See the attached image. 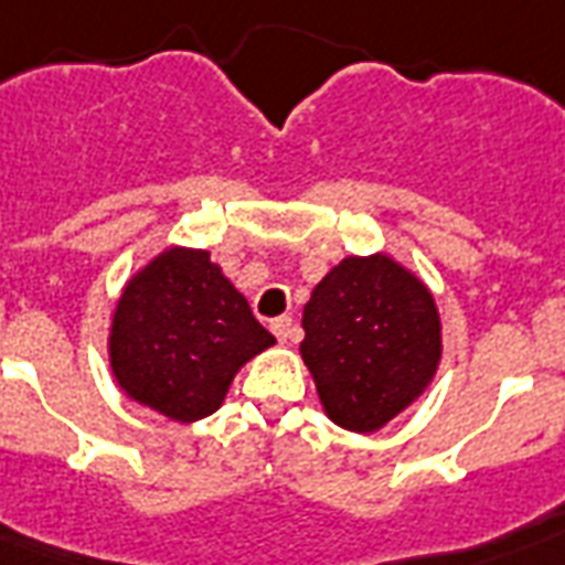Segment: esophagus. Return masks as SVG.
I'll use <instances>...</instances> for the list:
<instances>
[{
  "label": "esophagus",
  "mask_w": 565,
  "mask_h": 565,
  "mask_svg": "<svg viewBox=\"0 0 565 565\" xmlns=\"http://www.w3.org/2000/svg\"><path fill=\"white\" fill-rule=\"evenodd\" d=\"M270 332H274L282 344L300 339V330H297L295 321H291V315H279V318H274V321H270Z\"/></svg>",
  "instance_id": "34e87169"
}]
</instances>
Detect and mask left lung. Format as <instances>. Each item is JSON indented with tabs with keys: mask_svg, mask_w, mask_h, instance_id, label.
I'll list each match as a JSON object with an SVG mask.
<instances>
[{
	"mask_svg": "<svg viewBox=\"0 0 565 565\" xmlns=\"http://www.w3.org/2000/svg\"><path fill=\"white\" fill-rule=\"evenodd\" d=\"M300 356L332 424L374 433L418 401L441 362L436 297L386 253L344 256L303 306Z\"/></svg>",
	"mask_w": 565,
	"mask_h": 565,
	"instance_id": "8db88e82",
	"label": "left lung"
}]
</instances>
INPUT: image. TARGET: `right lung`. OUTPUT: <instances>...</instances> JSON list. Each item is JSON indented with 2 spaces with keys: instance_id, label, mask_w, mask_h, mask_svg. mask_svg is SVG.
<instances>
[{
  "instance_id": "obj_1",
  "label": "right lung",
  "mask_w": 565,
  "mask_h": 565,
  "mask_svg": "<svg viewBox=\"0 0 565 565\" xmlns=\"http://www.w3.org/2000/svg\"><path fill=\"white\" fill-rule=\"evenodd\" d=\"M277 339L209 250L164 247L126 279L108 327V365L129 401L170 422L221 409L235 374Z\"/></svg>"
}]
</instances>
